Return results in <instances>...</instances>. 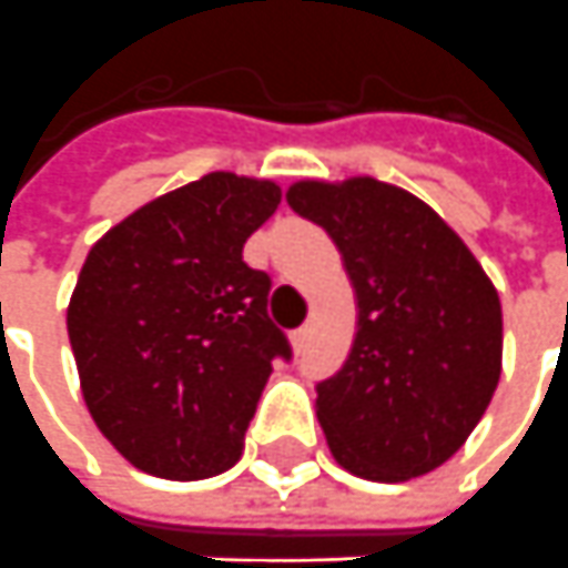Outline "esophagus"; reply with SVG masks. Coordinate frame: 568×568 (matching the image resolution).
<instances>
[{"label":"esophagus","instance_id":"34e87169","mask_svg":"<svg viewBox=\"0 0 568 568\" xmlns=\"http://www.w3.org/2000/svg\"><path fill=\"white\" fill-rule=\"evenodd\" d=\"M308 334H312V327H308V324H303L300 331H293V346H296V349H306Z\"/></svg>","mask_w":568,"mask_h":568}]
</instances>
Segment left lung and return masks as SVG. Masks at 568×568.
<instances>
[{"instance_id": "8db88e82", "label": "left lung", "mask_w": 568, "mask_h": 568, "mask_svg": "<svg viewBox=\"0 0 568 568\" xmlns=\"http://www.w3.org/2000/svg\"><path fill=\"white\" fill-rule=\"evenodd\" d=\"M287 203L331 234L355 291L352 349L315 398L331 455L371 483L436 470L498 389L491 277L429 203L374 175L300 179Z\"/></svg>"}]
</instances>
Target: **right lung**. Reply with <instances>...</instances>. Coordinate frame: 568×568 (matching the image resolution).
Wrapping results in <instances>:
<instances>
[{"label": "right lung", "instance_id": "add662e5", "mask_svg": "<svg viewBox=\"0 0 568 568\" xmlns=\"http://www.w3.org/2000/svg\"><path fill=\"white\" fill-rule=\"evenodd\" d=\"M272 179L206 172L98 237L70 293L68 334L95 426L160 479H206L237 464L275 355L265 272L244 262L272 216Z\"/></svg>", "mask_w": 568, "mask_h": 568}]
</instances>
